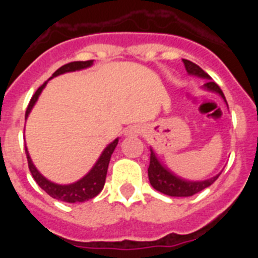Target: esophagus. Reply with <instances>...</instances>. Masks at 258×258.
<instances>
[{
  "instance_id": "1",
  "label": "esophagus",
  "mask_w": 258,
  "mask_h": 258,
  "mask_svg": "<svg viewBox=\"0 0 258 258\" xmlns=\"http://www.w3.org/2000/svg\"><path fill=\"white\" fill-rule=\"evenodd\" d=\"M140 133H141V129L137 126V125H134V126H129L126 129V132H125L126 136H138Z\"/></svg>"
}]
</instances>
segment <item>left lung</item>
I'll return each instance as SVG.
<instances>
[{
    "label": "left lung",
    "instance_id": "left-lung-1",
    "mask_svg": "<svg viewBox=\"0 0 258 258\" xmlns=\"http://www.w3.org/2000/svg\"><path fill=\"white\" fill-rule=\"evenodd\" d=\"M183 64L190 76L200 77V79L207 80V83L202 86L204 90L218 94L225 101V103L227 104L226 98L223 95L222 90H221L217 84L212 81L211 76L208 74H206L199 66H197L192 61L187 60V59H183ZM150 151H151L149 166L150 183H151V186L155 190L161 194H165V195H169V197H192V195L200 192L204 188L209 187L221 174V173H218V174H216L212 178L203 179V181H190V179L182 178V177L177 175L175 173H173L168 166L164 165L159 160V157L156 156L152 147H150Z\"/></svg>",
    "mask_w": 258,
    "mask_h": 258
}]
</instances>
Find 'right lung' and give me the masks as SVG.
I'll use <instances>...</instances> for the list:
<instances>
[{
  "mask_svg": "<svg viewBox=\"0 0 258 258\" xmlns=\"http://www.w3.org/2000/svg\"><path fill=\"white\" fill-rule=\"evenodd\" d=\"M93 61L94 60H86V61H71L68 64L61 66L59 70H56L52 76L49 80L54 79V77L59 76V75L67 74V72H75V71H81L85 70V68L92 67ZM49 80L45 81L40 88L36 90V93L32 97L31 102H29L28 107H27L26 111V120L28 118L29 113H31L32 108L35 107L36 102L38 101V97L41 95L42 90L45 89L46 84L49 83ZM118 143V138L113 140L109 145L106 146V149L102 151L101 156L98 157V160L95 161V164L93 165V168L84 175L83 178H80L79 181L74 182V183L68 184H59L55 182H51L50 179H47L46 177L41 174L38 172V169L35 166L33 161H32L31 156H29L28 149L26 146V155L27 160H28V166L29 170L32 173V177L35 178V181L37 182V184L40 186L42 190L46 194H49L50 197L54 198L56 200H60V202L66 203H83L86 202L89 199H93L103 190L104 182H106V175H107V169H108L109 159H111V155L115 151L116 146Z\"/></svg>",
  "mask_w": 258,
  "mask_h": 258,
  "instance_id": "obj_1",
  "label": "right lung"
}]
</instances>
